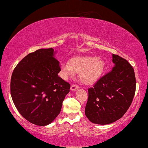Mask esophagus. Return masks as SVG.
Segmentation results:
<instances>
[{"label": "esophagus", "instance_id": "34e87169", "mask_svg": "<svg viewBox=\"0 0 148 148\" xmlns=\"http://www.w3.org/2000/svg\"><path fill=\"white\" fill-rule=\"evenodd\" d=\"M79 89V86H76V85H72L71 87V90L72 91H76Z\"/></svg>", "mask_w": 148, "mask_h": 148}]
</instances>
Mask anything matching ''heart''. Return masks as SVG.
Returning a JSON list of instances; mask_svg holds the SVG:
<instances>
[{
	"label": "heart",
	"mask_w": 148,
	"mask_h": 148,
	"mask_svg": "<svg viewBox=\"0 0 148 148\" xmlns=\"http://www.w3.org/2000/svg\"><path fill=\"white\" fill-rule=\"evenodd\" d=\"M106 63L101 57L81 56L72 59L69 62H63L61 69L64 77L73 76L75 72L79 73L80 79L86 85H93L103 74Z\"/></svg>",
	"instance_id": "1"
}]
</instances>
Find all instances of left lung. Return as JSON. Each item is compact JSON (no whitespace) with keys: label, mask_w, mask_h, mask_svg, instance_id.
I'll return each mask as SVG.
<instances>
[{"label":"left lung","mask_w":148,"mask_h":148,"mask_svg":"<svg viewBox=\"0 0 148 148\" xmlns=\"http://www.w3.org/2000/svg\"><path fill=\"white\" fill-rule=\"evenodd\" d=\"M114 66L88 89L85 114L95 124L108 125L121 118L133 100L136 91L134 71L129 62L112 54Z\"/></svg>","instance_id":"left-lung-1"}]
</instances>
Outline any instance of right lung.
Segmentation results:
<instances>
[{
	"instance_id": "1",
	"label": "right lung",
	"mask_w": 148,
	"mask_h": 148,
	"mask_svg": "<svg viewBox=\"0 0 148 148\" xmlns=\"http://www.w3.org/2000/svg\"><path fill=\"white\" fill-rule=\"evenodd\" d=\"M53 48L29 53L17 64L11 77V96L17 110L27 121L46 126L61 112L71 85L58 76L59 62Z\"/></svg>"
}]
</instances>
